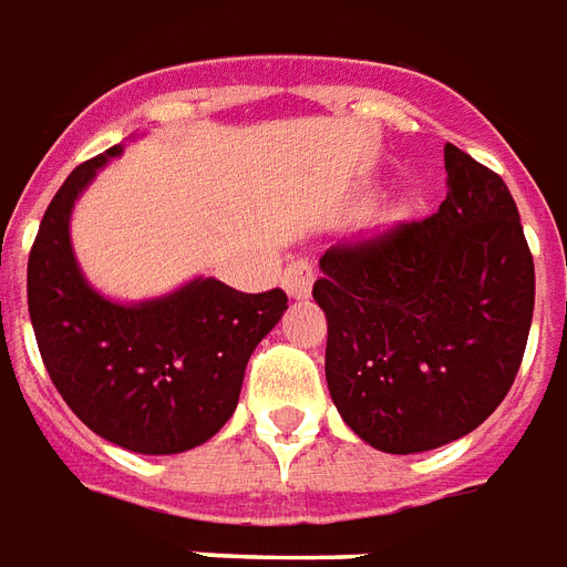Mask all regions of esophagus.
Instances as JSON below:
<instances>
[{"mask_svg": "<svg viewBox=\"0 0 567 567\" xmlns=\"http://www.w3.org/2000/svg\"><path fill=\"white\" fill-rule=\"evenodd\" d=\"M312 282H316V264H312V258H306V255L291 258L282 272V288L288 291V297L303 300V297L312 295Z\"/></svg>", "mask_w": 567, "mask_h": 567, "instance_id": "obj_1", "label": "esophagus"}]
</instances>
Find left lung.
<instances>
[{
    "label": "left lung",
    "mask_w": 567,
    "mask_h": 567,
    "mask_svg": "<svg viewBox=\"0 0 567 567\" xmlns=\"http://www.w3.org/2000/svg\"><path fill=\"white\" fill-rule=\"evenodd\" d=\"M439 213L321 255L327 388L342 421L384 454L463 439L517 379L535 264L505 179L444 146Z\"/></svg>",
    "instance_id": "1"
}]
</instances>
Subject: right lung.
<instances>
[{"instance_id":"1","label":"right lung","mask_w":567,"mask_h":567,"mask_svg":"<svg viewBox=\"0 0 567 567\" xmlns=\"http://www.w3.org/2000/svg\"><path fill=\"white\" fill-rule=\"evenodd\" d=\"M123 144L74 167L29 251L27 295L50 379L92 433L134 454H183L219 433L240 400L251 351L288 309L282 288L243 295L192 279L174 295L116 303L71 249V209Z\"/></svg>"}]
</instances>
